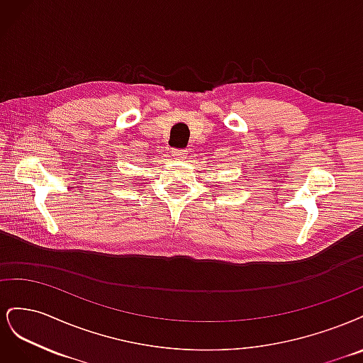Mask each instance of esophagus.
Listing matches in <instances>:
<instances>
[{
	"label": "esophagus",
	"mask_w": 363,
	"mask_h": 363,
	"mask_svg": "<svg viewBox=\"0 0 363 363\" xmlns=\"http://www.w3.org/2000/svg\"><path fill=\"white\" fill-rule=\"evenodd\" d=\"M175 160H183L186 156H188V151L186 150H172V155H171Z\"/></svg>",
	"instance_id": "obj_1"
}]
</instances>
